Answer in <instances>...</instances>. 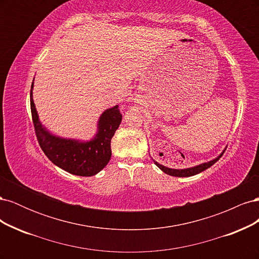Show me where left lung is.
Instances as JSON below:
<instances>
[{
	"mask_svg": "<svg viewBox=\"0 0 259 259\" xmlns=\"http://www.w3.org/2000/svg\"><path fill=\"white\" fill-rule=\"evenodd\" d=\"M224 154V152L218 156V158H216V159H214V160H211V161H209V162H206V163H202V164H200V165H197V166H194V167H190V168H185V169H174V168H168V167H166V166H163V165H161L160 163H158L156 161H154L153 159V162H154V164L156 166H158L161 170H163L164 173L165 174H167V175H170V176H175V177H189V176H193V175H197V174H199V173H201V171H203V170H205L206 168H208V167H210L211 165H213V164H215L218 160H219V158H221V156Z\"/></svg>",
	"mask_w": 259,
	"mask_h": 259,
	"instance_id": "left-lung-1",
	"label": "left lung"
}]
</instances>
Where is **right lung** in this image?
<instances>
[{"mask_svg":"<svg viewBox=\"0 0 259 259\" xmlns=\"http://www.w3.org/2000/svg\"><path fill=\"white\" fill-rule=\"evenodd\" d=\"M33 82L30 91V106L35 135L45 155L58 167L77 176H94L103 169L111 159V138L122 121L119 106L101 114L98 132L90 142H79L54 136L38 120L32 96Z\"/></svg>","mask_w":259,"mask_h":259,"instance_id":"obj_1","label":"right lung"}]
</instances>
